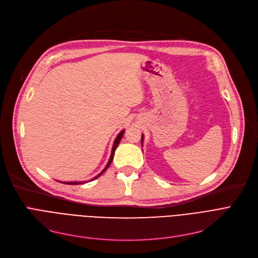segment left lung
<instances>
[{"label":"left lung","instance_id":"1","mask_svg":"<svg viewBox=\"0 0 258 258\" xmlns=\"http://www.w3.org/2000/svg\"><path fill=\"white\" fill-rule=\"evenodd\" d=\"M143 140H144V136H143V135H142V136H141V143L143 142Z\"/></svg>","mask_w":258,"mask_h":258}]
</instances>
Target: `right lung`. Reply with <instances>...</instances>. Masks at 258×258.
<instances>
[{"mask_svg": "<svg viewBox=\"0 0 258 258\" xmlns=\"http://www.w3.org/2000/svg\"><path fill=\"white\" fill-rule=\"evenodd\" d=\"M123 134H124V131H121L119 134H118V136L116 137V139H115V141H114V144H113V148H112V154H111V157H110V160H108V162H107V164H106V166L104 167V169L99 173V174H97L96 177H94L93 179H91L90 181H93V180H96L97 178H99L100 175L107 169V167L110 166V164L112 163V161H113V158H114V154H115V151H116V148H117V146H118V144L120 143V140L122 139V136H123ZM61 183H63V184H69V185H78V184H83V183H85V182H61Z\"/></svg>", "mask_w": 258, "mask_h": 258, "instance_id": "1", "label": "right lung"}]
</instances>
